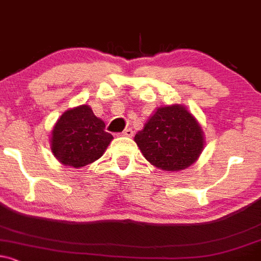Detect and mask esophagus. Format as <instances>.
Wrapping results in <instances>:
<instances>
[{
  "mask_svg": "<svg viewBox=\"0 0 261 261\" xmlns=\"http://www.w3.org/2000/svg\"><path fill=\"white\" fill-rule=\"evenodd\" d=\"M133 130L130 129V128H127V129H124L122 132V136H124V137H133Z\"/></svg>",
  "mask_w": 261,
  "mask_h": 261,
  "instance_id": "1",
  "label": "esophagus"
}]
</instances>
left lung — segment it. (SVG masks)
I'll return each instance as SVG.
<instances>
[{"mask_svg": "<svg viewBox=\"0 0 261 261\" xmlns=\"http://www.w3.org/2000/svg\"><path fill=\"white\" fill-rule=\"evenodd\" d=\"M134 141L149 163L167 172L192 165L204 147L200 125L179 105L156 109Z\"/></svg>", "mask_w": 261, "mask_h": 261, "instance_id": "1", "label": "left lung"}]
</instances>
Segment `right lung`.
Returning a JSON list of instances; mask_svg holds the SVG:
<instances>
[{"label":"right lung","instance_id":"obj_1","mask_svg":"<svg viewBox=\"0 0 261 261\" xmlns=\"http://www.w3.org/2000/svg\"><path fill=\"white\" fill-rule=\"evenodd\" d=\"M88 106L64 112L52 130L51 149L64 165L81 168L102 156L113 136Z\"/></svg>","mask_w":261,"mask_h":261}]
</instances>
